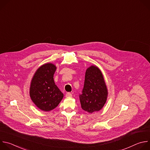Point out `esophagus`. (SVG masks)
I'll return each mask as SVG.
<instances>
[{
	"instance_id": "obj_1",
	"label": "esophagus",
	"mask_w": 150,
	"mask_h": 150,
	"mask_svg": "<svg viewBox=\"0 0 150 150\" xmlns=\"http://www.w3.org/2000/svg\"><path fill=\"white\" fill-rule=\"evenodd\" d=\"M72 95L70 93H68L66 94V97H72Z\"/></svg>"
}]
</instances>
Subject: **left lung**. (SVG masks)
I'll list each match as a JSON object with an SVG mask.
<instances>
[{"label":"left lung","instance_id":"8db88e82","mask_svg":"<svg viewBox=\"0 0 150 150\" xmlns=\"http://www.w3.org/2000/svg\"><path fill=\"white\" fill-rule=\"evenodd\" d=\"M82 93L79 100L83 110L92 113L103 108L108 90L103 74L97 67L92 65L87 69Z\"/></svg>","mask_w":150,"mask_h":150}]
</instances>
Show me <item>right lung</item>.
Wrapping results in <instances>:
<instances>
[{
  "label": "right lung",
  "mask_w": 150,
  "mask_h": 150,
  "mask_svg": "<svg viewBox=\"0 0 150 150\" xmlns=\"http://www.w3.org/2000/svg\"><path fill=\"white\" fill-rule=\"evenodd\" d=\"M56 69L54 64L45 63L37 69L31 81V99L42 111L49 112L55 109L63 97L53 79Z\"/></svg>",
  "instance_id": "obj_1"
}]
</instances>
